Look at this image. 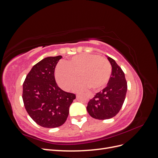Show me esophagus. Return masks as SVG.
I'll return each mask as SVG.
<instances>
[{"mask_svg":"<svg viewBox=\"0 0 158 158\" xmlns=\"http://www.w3.org/2000/svg\"><path fill=\"white\" fill-rule=\"evenodd\" d=\"M88 96L89 98L92 99V98L94 97V95H93V94H88Z\"/></svg>","mask_w":158,"mask_h":158,"instance_id":"34e87169","label":"esophagus"}]
</instances>
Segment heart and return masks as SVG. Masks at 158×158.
Instances as JSON below:
<instances>
[{
	"label": "heart",
	"mask_w": 158,
	"mask_h": 158,
	"mask_svg": "<svg viewBox=\"0 0 158 158\" xmlns=\"http://www.w3.org/2000/svg\"><path fill=\"white\" fill-rule=\"evenodd\" d=\"M112 67L109 60L95 54H80L74 56L66 63L56 66L55 78L61 88L69 90L73 86L76 91L102 89L106 86L111 78Z\"/></svg>",
	"instance_id": "heart-1"
}]
</instances>
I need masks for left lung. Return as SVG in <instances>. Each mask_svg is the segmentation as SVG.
<instances>
[{"label":"left lung","mask_w":158,"mask_h":158,"mask_svg":"<svg viewBox=\"0 0 158 158\" xmlns=\"http://www.w3.org/2000/svg\"><path fill=\"white\" fill-rule=\"evenodd\" d=\"M112 67L107 86L89 100L87 111L89 115L99 120L113 118L120 111L126 98L127 82L121 68L115 60L107 56Z\"/></svg>","instance_id":"8db88e82"}]
</instances>
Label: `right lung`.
Segmentation results:
<instances>
[{
    "instance_id": "right-lung-1",
    "label": "right lung",
    "mask_w": 158,
    "mask_h": 158,
    "mask_svg": "<svg viewBox=\"0 0 158 158\" xmlns=\"http://www.w3.org/2000/svg\"><path fill=\"white\" fill-rule=\"evenodd\" d=\"M62 56L46 57L33 66L23 84L22 99L30 117L45 128L59 127L66 121L76 98L56 84L55 69Z\"/></svg>"
}]
</instances>
